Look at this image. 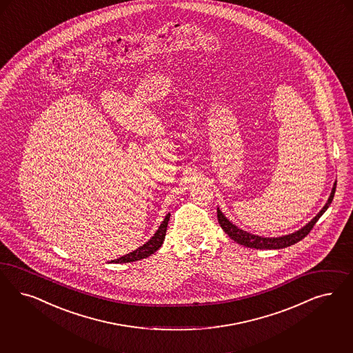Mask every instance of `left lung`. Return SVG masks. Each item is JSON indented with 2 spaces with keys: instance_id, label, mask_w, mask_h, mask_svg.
I'll return each instance as SVG.
<instances>
[{
  "instance_id": "obj_1",
  "label": "left lung",
  "mask_w": 353,
  "mask_h": 353,
  "mask_svg": "<svg viewBox=\"0 0 353 353\" xmlns=\"http://www.w3.org/2000/svg\"><path fill=\"white\" fill-rule=\"evenodd\" d=\"M335 189H336V181L334 183L331 194L328 196L326 205L316 214V216L310 220L306 225H304L301 230L290 233V234H285V236L263 237V236L253 234L250 232L243 231L240 227L233 224L231 220L227 219V216L220 211L219 207H218V221H219L220 227L223 228V231L225 232L233 241H236V243H240V245H243L246 248H254V249H283V248H287V246H291L293 243L301 241L305 236L312 231V228L314 227V224L318 221V219L325 214V211L331 205V202L334 199V194H335Z\"/></svg>"
}]
</instances>
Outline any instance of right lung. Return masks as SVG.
I'll return each instance as SVG.
<instances>
[{
  "mask_svg": "<svg viewBox=\"0 0 353 353\" xmlns=\"http://www.w3.org/2000/svg\"><path fill=\"white\" fill-rule=\"evenodd\" d=\"M170 218V214L168 212L167 216L161 221L158 231L154 233V236L147 243H143L142 246H139L138 249H135L132 253H129L126 256H120V258H117V259H114L112 262H114V263H128V262L141 261L143 258H147V256L154 254L159 248L161 246V243H163L164 239H165V233H167V227H168Z\"/></svg>",
  "mask_w": 353,
  "mask_h": 353,
  "instance_id": "1",
  "label": "right lung"
}]
</instances>
